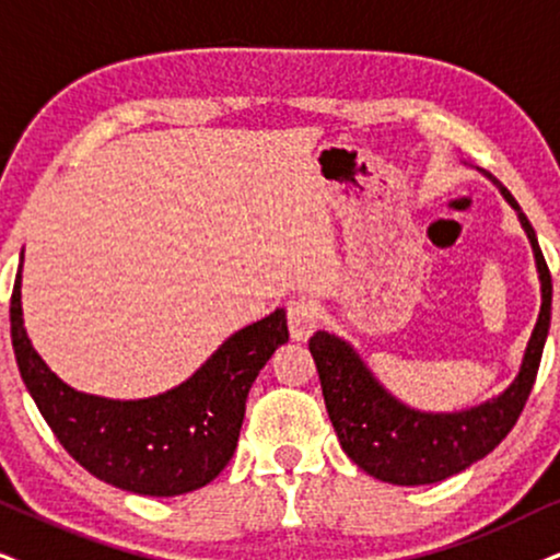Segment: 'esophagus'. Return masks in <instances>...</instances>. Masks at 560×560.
Listing matches in <instances>:
<instances>
[{
    "label": "esophagus",
    "instance_id": "obj_1",
    "mask_svg": "<svg viewBox=\"0 0 560 560\" xmlns=\"http://www.w3.org/2000/svg\"><path fill=\"white\" fill-rule=\"evenodd\" d=\"M287 323L294 341H307L320 323V315L310 300H292L287 304Z\"/></svg>",
    "mask_w": 560,
    "mask_h": 560
}]
</instances>
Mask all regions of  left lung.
Here are the masks:
<instances>
[{
    "label": "left lung",
    "mask_w": 560,
    "mask_h": 560,
    "mask_svg": "<svg viewBox=\"0 0 560 560\" xmlns=\"http://www.w3.org/2000/svg\"><path fill=\"white\" fill-rule=\"evenodd\" d=\"M493 183L512 203L527 232L542 292L540 315L522 357L520 374L499 398L457 413H423L393 398L366 370L359 353L338 336L317 330L310 338V353L320 374L325 408L338 442L359 468L385 483L427 486L470 468L497 450L501 439L512 431L535 385L550 328L553 284L533 224L522 214L514 196L499 180Z\"/></svg>",
    "instance_id": "8db88e82"
}]
</instances>
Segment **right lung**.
<instances>
[{
  "label": "right lung",
  "instance_id": "1",
  "mask_svg": "<svg viewBox=\"0 0 560 560\" xmlns=\"http://www.w3.org/2000/svg\"><path fill=\"white\" fill-rule=\"evenodd\" d=\"M12 349L27 393L84 470L141 497H180L214 480L235 455L245 400L258 372L289 341L284 310L230 336L183 385L144 400L77 393L31 346L20 304L10 300Z\"/></svg>",
  "mask_w": 560,
  "mask_h": 560
}]
</instances>
